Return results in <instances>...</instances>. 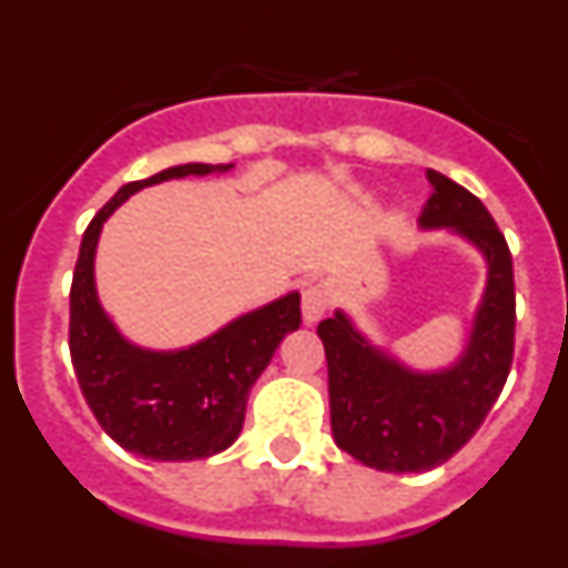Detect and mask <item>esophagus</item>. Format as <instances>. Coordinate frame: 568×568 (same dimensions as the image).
<instances>
[{
    "label": "esophagus",
    "instance_id": "1",
    "mask_svg": "<svg viewBox=\"0 0 568 568\" xmlns=\"http://www.w3.org/2000/svg\"><path fill=\"white\" fill-rule=\"evenodd\" d=\"M329 307V290L324 284H313V287L304 290L301 295V313H304V321L307 324H315L321 315L327 313Z\"/></svg>",
    "mask_w": 568,
    "mask_h": 568
}]
</instances>
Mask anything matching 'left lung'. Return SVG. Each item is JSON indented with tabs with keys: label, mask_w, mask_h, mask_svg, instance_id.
Listing matches in <instances>:
<instances>
[{
	"label": "left lung",
	"mask_w": 568,
	"mask_h": 568,
	"mask_svg": "<svg viewBox=\"0 0 568 568\" xmlns=\"http://www.w3.org/2000/svg\"><path fill=\"white\" fill-rule=\"evenodd\" d=\"M424 230H453L486 258V290L466 349L444 369H413L358 333L344 310L318 324L329 369V420L344 453L381 471H426L478 433L515 353V278L504 233L478 195L426 170Z\"/></svg>",
	"instance_id": "8db88e82"
}]
</instances>
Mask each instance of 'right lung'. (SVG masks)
Wrapping results in <instances>:
<instances>
[{"label":"right lung","instance_id":"right-lung-1","mask_svg":"<svg viewBox=\"0 0 568 568\" xmlns=\"http://www.w3.org/2000/svg\"><path fill=\"white\" fill-rule=\"evenodd\" d=\"M233 164H179L124 184L82 235L70 287V358L104 433L128 453L195 460L224 453L244 426L258 375L284 335L298 329L301 295L287 293L184 349H144L119 333L97 295L93 258L102 224L130 195L184 175L227 173Z\"/></svg>","mask_w":568,"mask_h":568}]
</instances>
